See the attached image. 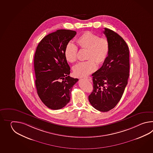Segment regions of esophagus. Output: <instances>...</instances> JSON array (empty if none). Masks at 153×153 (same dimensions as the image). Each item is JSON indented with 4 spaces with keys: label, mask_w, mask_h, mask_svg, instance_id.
Here are the masks:
<instances>
[{
    "label": "esophagus",
    "mask_w": 153,
    "mask_h": 153,
    "mask_svg": "<svg viewBox=\"0 0 153 153\" xmlns=\"http://www.w3.org/2000/svg\"><path fill=\"white\" fill-rule=\"evenodd\" d=\"M85 79H86V80H88V81H91V77L90 76H87V77H85L84 78Z\"/></svg>",
    "instance_id": "esophagus-1"
}]
</instances>
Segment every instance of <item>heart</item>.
Wrapping results in <instances>:
<instances>
[{
    "mask_svg": "<svg viewBox=\"0 0 153 153\" xmlns=\"http://www.w3.org/2000/svg\"><path fill=\"white\" fill-rule=\"evenodd\" d=\"M78 46L81 49H87L86 59L88 61L80 62L73 68V72L78 77L84 76L94 72L97 65L103 64L109 52L110 46L108 39L90 31H86L76 39ZM65 56L68 62L74 63L78 59V48L72 42L65 46Z\"/></svg>",
    "mask_w": 153,
    "mask_h": 153,
    "instance_id": "heart-1",
    "label": "heart"
}]
</instances>
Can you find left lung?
Instances as JSON below:
<instances>
[{"label":"left lung","instance_id":"1","mask_svg":"<svg viewBox=\"0 0 153 153\" xmlns=\"http://www.w3.org/2000/svg\"><path fill=\"white\" fill-rule=\"evenodd\" d=\"M110 49L103 65L92 74L93 91L88 96L92 106L106 112L120 101L127 84L130 71L129 50L123 38L113 30L104 28Z\"/></svg>","mask_w":153,"mask_h":153}]
</instances>
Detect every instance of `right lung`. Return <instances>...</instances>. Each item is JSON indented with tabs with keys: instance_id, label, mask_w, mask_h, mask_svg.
<instances>
[{
	"instance_id": "right-lung-1",
	"label": "right lung",
	"mask_w": 153,
	"mask_h": 153,
	"mask_svg": "<svg viewBox=\"0 0 153 153\" xmlns=\"http://www.w3.org/2000/svg\"><path fill=\"white\" fill-rule=\"evenodd\" d=\"M76 34L71 30H57L42 38L36 49L34 67L37 93L43 103L53 110L68 103L72 87L78 81L69 75L71 68L64 53L65 46Z\"/></svg>"
}]
</instances>
